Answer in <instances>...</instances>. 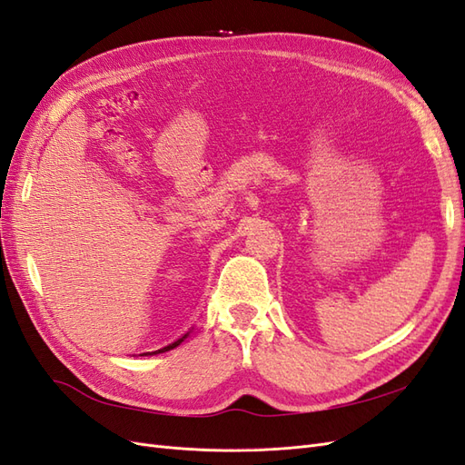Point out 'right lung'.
Listing matches in <instances>:
<instances>
[{
    "instance_id": "1",
    "label": "right lung",
    "mask_w": 465,
    "mask_h": 465,
    "mask_svg": "<svg viewBox=\"0 0 465 465\" xmlns=\"http://www.w3.org/2000/svg\"><path fill=\"white\" fill-rule=\"evenodd\" d=\"M184 338H186V336H183V338H181V340H176V341H174V343H171V346H164V348H163V350H157V351H153V353H163V351H169V350H173V348H176V346H178V343H181V341H184Z\"/></svg>"
}]
</instances>
